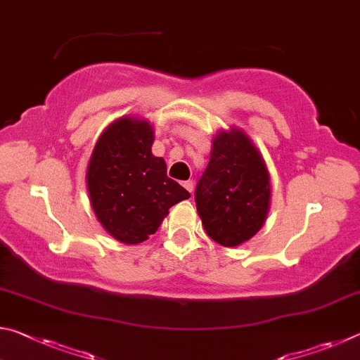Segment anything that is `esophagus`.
Wrapping results in <instances>:
<instances>
[{"label": "esophagus", "mask_w": 360, "mask_h": 360, "mask_svg": "<svg viewBox=\"0 0 360 360\" xmlns=\"http://www.w3.org/2000/svg\"><path fill=\"white\" fill-rule=\"evenodd\" d=\"M182 186H184L186 191L192 193V191H193V182L192 181H184V182H182Z\"/></svg>", "instance_id": "1"}]
</instances>
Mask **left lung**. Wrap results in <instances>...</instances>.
Instances as JSON below:
<instances>
[{
    "label": "left lung",
    "instance_id": "1",
    "mask_svg": "<svg viewBox=\"0 0 360 360\" xmlns=\"http://www.w3.org/2000/svg\"><path fill=\"white\" fill-rule=\"evenodd\" d=\"M268 203L270 176L251 139L240 130L219 133L195 187L206 233L222 246H238L264 225Z\"/></svg>",
    "mask_w": 360,
    "mask_h": 360
}]
</instances>
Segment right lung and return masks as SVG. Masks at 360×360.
<instances>
[{"label":"right lung","mask_w":360,"mask_h":360,"mask_svg":"<svg viewBox=\"0 0 360 360\" xmlns=\"http://www.w3.org/2000/svg\"><path fill=\"white\" fill-rule=\"evenodd\" d=\"M154 131L146 120H115L96 143L87 188L96 219L115 240L138 245L154 235L168 210L191 197L152 155Z\"/></svg>","instance_id":"obj_1"}]
</instances>
